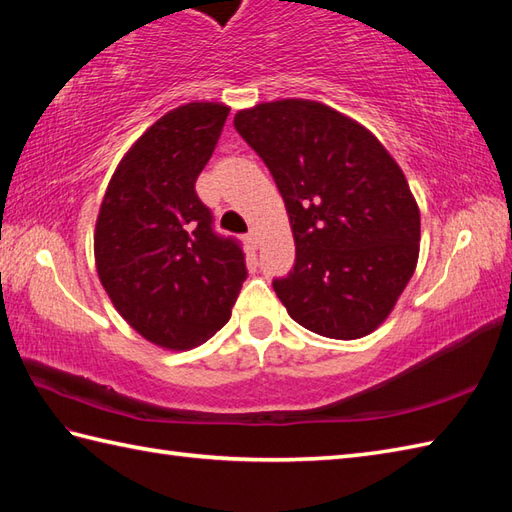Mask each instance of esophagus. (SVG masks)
<instances>
[{
  "label": "esophagus",
  "mask_w": 512,
  "mask_h": 512,
  "mask_svg": "<svg viewBox=\"0 0 512 512\" xmlns=\"http://www.w3.org/2000/svg\"><path fill=\"white\" fill-rule=\"evenodd\" d=\"M246 242L253 246V248H257L259 246V237H257V233L255 231H250L248 235H246Z\"/></svg>",
  "instance_id": "34e87169"
}]
</instances>
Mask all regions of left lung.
I'll list each match as a JSON object with an SVG mask.
<instances>
[{
    "label": "left lung",
    "instance_id": "obj_1",
    "mask_svg": "<svg viewBox=\"0 0 512 512\" xmlns=\"http://www.w3.org/2000/svg\"><path fill=\"white\" fill-rule=\"evenodd\" d=\"M233 125L273 173L295 237V266L273 281L279 301L328 339L374 332L420 253V209L398 162L367 127L319 101L259 103Z\"/></svg>",
    "mask_w": 512,
    "mask_h": 512
}]
</instances>
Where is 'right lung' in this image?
Returning a JSON list of instances; mask_svg holds the SVG:
<instances>
[{
  "instance_id": "1",
  "label": "right lung",
  "mask_w": 512,
  "mask_h": 512,
  "mask_svg": "<svg viewBox=\"0 0 512 512\" xmlns=\"http://www.w3.org/2000/svg\"><path fill=\"white\" fill-rule=\"evenodd\" d=\"M231 107L193 101L127 149L94 228V262L118 314L158 347H198L231 319L244 253L217 237L195 193Z\"/></svg>"
}]
</instances>
